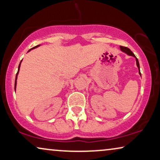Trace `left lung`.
I'll return each instance as SVG.
<instances>
[{"mask_svg":"<svg viewBox=\"0 0 160 160\" xmlns=\"http://www.w3.org/2000/svg\"><path fill=\"white\" fill-rule=\"evenodd\" d=\"M120 49H121L122 52H124V53H126L128 55H130V56H132L134 57L135 58V60H136V65H137V67L138 68V73L140 74V76H141V71H140V65H139V62H138V60L134 54L132 53V52H131V50L129 49L128 47H122V46H120Z\"/></svg>","mask_w":160,"mask_h":160,"instance_id":"obj_1","label":"left lung"}]
</instances>
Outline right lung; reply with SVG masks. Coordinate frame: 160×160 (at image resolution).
Wrapping results in <instances>:
<instances>
[{
	"label": "right lung",
	"instance_id": "right-lung-1",
	"mask_svg": "<svg viewBox=\"0 0 160 160\" xmlns=\"http://www.w3.org/2000/svg\"><path fill=\"white\" fill-rule=\"evenodd\" d=\"M39 46H41V45H38V46H36V47H33V48H32V49H30L28 52H30V50H32V49H36V48L38 47ZM22 60H21V62H20V63H19V67H18V71H17V75H16V78H15V84H14V90H15V92H16V87H17V76H18V74H19V68H20V65H21V62H22Z\"/></svg>",
	"mask_w": 160,
	"mask_h": 160
}]
</instances>
